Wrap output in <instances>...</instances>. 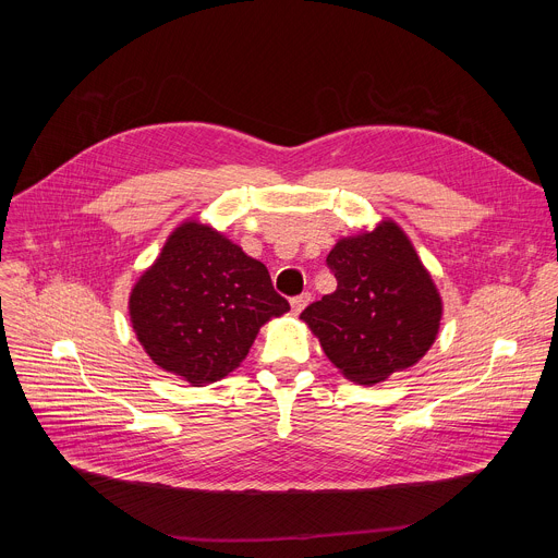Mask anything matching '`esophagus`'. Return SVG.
I'll return each instance as SVG.
<instances>
[{
	"label": "esophagus",
	"mask_w": 558,
	"mask_h": 558,
	"mask_svg": "<svg viewBox=\"0 0 558 558\" xmlns=\"http://www.w3.org/2000/svg\"><path fill=\"white\" fill-rule=\"evenodd\" d=\"M308 302H311V293L295 295V298H291V311L298 315V313H302V308H304Z\"/></svg>",
	"instance_id": "1"
}]
</instances>
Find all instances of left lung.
Masks as SVG:
<instances>
[{
    "label": "left lung",
    "instance_id": "1",
    "mask_svg": "<svg viewBox=\"0 0 558 558\" xmlns=\"http://www.w3.org/2000/svg\"><path fill=\"white\" fill-rule=\"evenodd\" d=\"M327 265L338 289L300 320L340 373L362 386L415 366L441 325V295L407 231L390 218L340 238Z\"/></svg>",
    "mask_w": 558,
    "mask_h": 558
}]
</instances>
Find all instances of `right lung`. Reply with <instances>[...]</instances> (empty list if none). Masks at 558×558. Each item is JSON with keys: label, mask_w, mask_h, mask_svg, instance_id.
I'll list each match as a JSON object with an SVG mask.
<instances>
[{"label": "right lung", "mask_w": 558, "mask_h": 558, "mask_svg": "<svg viewBox=\"0 0 558 558\" xmlns=\"http://www.w3.org/2000/svg\"><path fill=\"white\" fill-rule=\"evenodd\" d=\"M128 311L156 366L207 386L241 366L260 327L289 302L263 263L211 225L185 220L132 287Z\"/></svg>", "instance_id": "add662e5"}]
</instances>
